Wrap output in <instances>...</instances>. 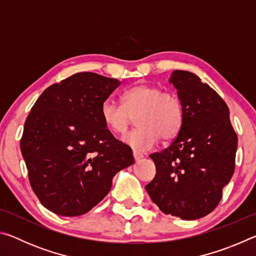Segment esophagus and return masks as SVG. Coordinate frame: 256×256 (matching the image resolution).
<instances>
[{"instance_id": "34e87169", "label": "esophagus", "mask_w": 256, "mask_h": 256, "mask_svg": "<svg viewBox=\"0 0 256 256\" xmlns=\"http://www.w3.org/2000/svg\"><path fill=\"white\" fill-rule=\"evenodd\" d=\"M133 157L136 162H138V160H141L142 158H144V156H142L140 152H138V151L133 150Z\"/></svg>"}]
</instances>
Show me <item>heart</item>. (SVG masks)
<instances>
[{
    "instance_id": "b5f03b06",
    "label": "heart",
    "mask_w": 256,
    "mask_h": 256,
    "mask_svg": "<svg viewBox=\"0 0 256 256\" xmlns=\"http://www.w3.org/2000/svg\"><path fill=\"white\" fill-rule=\"evenodd\" d=\"M122 104L106 99L102 104L104 124L115 134H124L136 118V131L123 136L125 144L138 151H146L162 141L174 138L184 120V108L177 94L164 92L151 84H136L122 94Z\"/></svg>"
}]
</instances>
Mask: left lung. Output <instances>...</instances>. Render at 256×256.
<instances>
[{"label":"left lung","mask_w":256,"mask_h":256,"mask_svg":"<svg viewBox=\"0 0 256 256\" xmlns=\"http://www.w3.org/2000/svg\"><path fill=\"white\" fill-rule=\"evenodd\" d=\"M184 108L172 144L150 156L154 178L146 186L164 214L183 220L209 214L235 170L237 136L222 98L196 74L175 70L170 78Z\"/></svg>","instance_id":"8db88e82"}]
</instances>
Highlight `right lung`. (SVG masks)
<instances>
[{
  "label": "right lung",
  "mask_w": 256,
  "mask_h": 256,
  "mask_svg": "<svg viewBox=\"0 0 256 256\" xmlns=\"http://www.w3.org/2000/svg\"><path fill=\"white\" fill-rule=\"evenodd\" d=\"M120 84L97 73H76L48 86L26 120L20 148L30 185L56 214H86L110 192L112 177L134 162L131 148L100 115Z\"/></svg>",
  "instance_id": "1"
}]
</instances>
